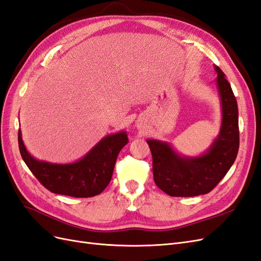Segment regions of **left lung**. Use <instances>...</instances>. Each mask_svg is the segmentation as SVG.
Segmentation results:
<instances>
[{"instance_id": "obj_1", "label": "left lung", "mask_w": 261, "mask_h": 261, "mask_svg": "<svg viewBox=\"0 0 261 261\" xmlns=\"http://www.w3.org/2000/svg\"><path fill=\"white\" fill-rule=\"evenodd\" d=\"M218 73L217 86L222 107V124L219 136L202 155L188 158L176 153L160 140L148 139L152 154L155 185L173 197H193L208 194L222 179L234 163L240 147L239 109L231 85L224 73Z\"/></svg>"}]
</instances>
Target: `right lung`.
Returning <instances> with one entry per match:
<instances>
[{"label": "right lung", "instance_id": "right-lung-1", "mask_svg": "<svg viewBox=\"0 0 261 261\" xmlns=\"http://www.w3.org/2000/svg\"><path fill=\"white\" fill-rule=\"evenodd\" d=\"M125 132L102 138L81 160L69 164L39 161L27 151L18 130V146L22 160L37 179L51 193L76 198H88L105 191L112 178L121 149L127 144Z\"/></svg>", "mask_w": 261, "mask_h": 261}]
</instances>
